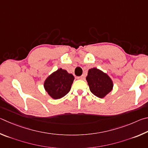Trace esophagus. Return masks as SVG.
Segmentation results:
<instances>
[{"mask_svg":"<svg viewBox=\"0 0 148 148\" xmlns=\"http://www.w3.org/2000/svg\"><path fill=\"white\" fill-rule=\"evenodd\" d=\"M77 79H80V80H84V75H82L81 77H77Z\"/></svg>","mask_w":148,"mask_h":148,"instance_id":"esophagus-1","label":"esophagus"}]
</instances>
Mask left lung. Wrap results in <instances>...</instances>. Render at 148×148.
<instances>
[{
  "label": "left lung",
  "mask_w": 148,
  "mask_h": 148,
  "mask_svg": "<svg viewBox=\"0 0 148 148\" xmlns=\"http://www.w3.org/2000/svg\"><path fill=\"white\" fill-rule=\"evenodd\" d=\"M86 79L90 92L99 98H104L113 89L112 79L106 73L96 67L88 70Z\"/></svg>",
  "instance_id": "obj_1"
}]
</instances>
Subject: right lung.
<instances>
[{"label": "right lung", "instance_id": "add662e5", "mask_svg": "<svg viewBox=\"0 0 148 148\" xmlns=\"http://www.w3.org/2000/svg\"><path fill=\"white\" fill-rule=\"evenodd\" d=\"M75 79L72 74L60 68L49 75L44 82V88L53 99H59L67 94Z\"/></svg>", "mask_w": 148, "mask_h": 148}]
</instances>
